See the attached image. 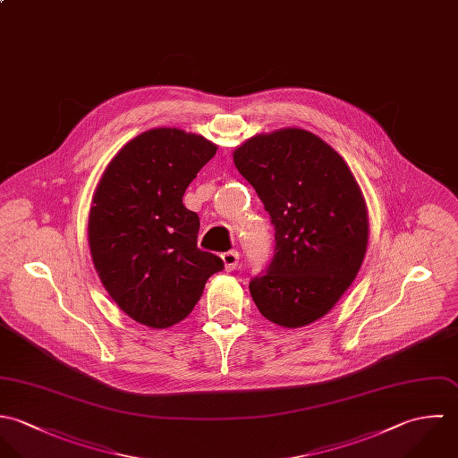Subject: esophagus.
<instances>
[{"mask_svg":"<svg viewBox=\"0 0 458 458\" xmlns=\"http://www.w3.org/2000/svg\"><path fill=\"white\" fill-rule=\"evenodd\" d=\"M239 257H241V255H239V251H235V250L223 253L221 259H223V262H225V269H226V271H235L237 266H239Z\"/></svg>","mask_w":458,"mask_h":458,"instance_id":"obj_1","label":"esophagus"}]
</instances>
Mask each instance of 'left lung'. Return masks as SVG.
I'll return each instance as SVG.
<instances>
[{
  "label": "left lung",
  "mask_w": 458,
  "mask_h": 458,
  "mask_svg": "<svg viewBox=\"0 0 458 458\" xmlns=\"http://www.w3.org/2000/svg\"><path fill=\"white\" fill-rule=\"evenodd\" d=\"M275 226V255L250 281L260 313L283 327L324 317L358 275L368 244L361 189L347 163L302 129L259 134L233 152Z\"/></svg>",
  "instance_id": "1"
}]
</instances>
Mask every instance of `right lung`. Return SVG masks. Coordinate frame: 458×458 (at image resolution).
Returning a JSON list of instances; mask_svg holds the SVG:
<instances>
[{
    "instance_id": "obj_1",
    "label": "right lung",
    "mask_w": 458,
    "mask_h": 458,
    "mask_svg": "<svg viewBox=\"0 0 458 458\" xmlns=\"http://www.w3.org/2000/svg\"><path fill=\"white\" fill-rule=\"evenodd\" d=\"M216 145L181 129H152L107 165L93 196L89 241L113 301L136 322L165 329L183 320L207 279L225 269L201 251L199 217L182 203Z\"/></svg>"
}]
</instances>
